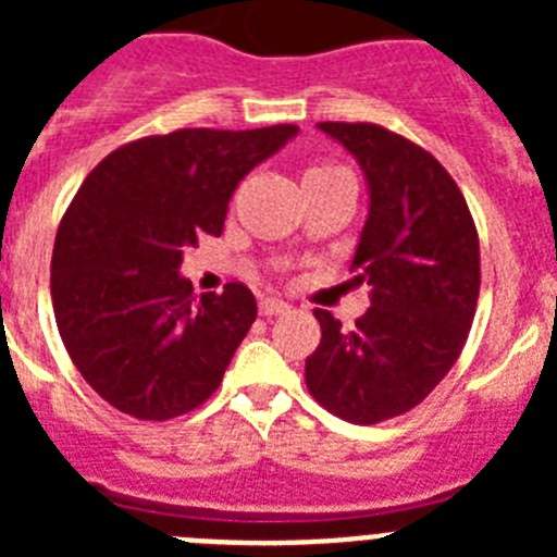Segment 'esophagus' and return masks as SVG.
I'll return each mask as SVG.
<instances>
[{"mask_svg":"<svg viewBox=\"0 0 557 557\" xmlns=\"http://www.w3.org/2000/svg\"><path fill=\"white\" fill-rule=\"evenodd\" d=\"M289 309V304L278 301V298H262L259 301V312L268 314V318H273V314H284Z\"/></svg>","mask_w":557,"mask_h":557,"instance_id":"obj_1","label":"esophagus"}]
</instances>
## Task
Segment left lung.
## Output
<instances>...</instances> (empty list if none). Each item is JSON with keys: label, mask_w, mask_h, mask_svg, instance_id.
I'll return each mask as SVG.
<instances>
[{"label": "left lung", "mask_w": 557, "mask_h": 557, "mask_svg": "<svg viewBox=\"0 0 557 557\" xmlns=\"http://www.w3.org/2000/svg\"><path fill=\"white\" fill-rule=\"evenodd\" d=\"M318 127L366 175L351 270L371 287V309L351 332L314 309L321 346L307 357V387L343 421L379 424L421 405L460 357L480 298V239L435 156L368 122Z\"/></svg>", "instance_id": "1"}]
</instances>
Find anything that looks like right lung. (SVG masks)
Listing matches in <instances>:
<instances>
[{
    "label": "right lung",
    "instance_id": "add662e5",
    "mask_svg": "<svg viewBox=\"0 0 557 557\" xmlns=\"http://www.w3.org/2000/svg\"><path fill=\"white\" fill-rule=\"evenodd\" d=\"M298 127H186L113 150L77 189L52 250L63 346L108 405L166 421L203 405L256 321L243 284L191 295L184 248L223 234L228 200Z\"/></svg>",
    "mask_w": 557,
    "mask_h": 557
}]
</instances>
